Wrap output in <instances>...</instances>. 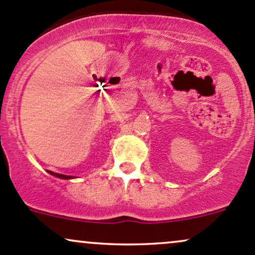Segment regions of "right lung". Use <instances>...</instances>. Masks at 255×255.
<instances>
[{
    "mask_svg": "<svg viewBox=\"0 0 255 255\" xmlns=\"http://www.w3.org/2000/svg\"><path fill=\"white\" fill-rule=\"evenodd\" d=\"M48 172H49L50 174H53V176L58 177V178H61V179H71V178H73V177H72V176H65V174H60V173H54V172H51V171H48Z\"/></svg>",
    "mask_w": 255,
    "mask_h": 255,
    "instance_id": "right-lung-1",
    "label": "right lung"
}]
</instances>
